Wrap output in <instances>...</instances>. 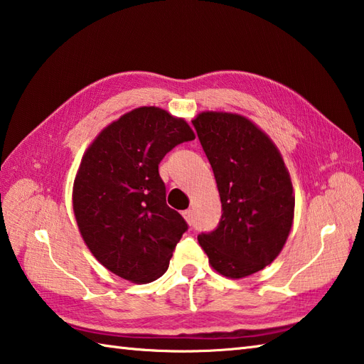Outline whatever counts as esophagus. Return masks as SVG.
Returning <instances> with one entry per match:
<instances>
[{
    "label": "esophagus",
    "mask_w": 364,
    "mask_h": 364,
    "mask_svg": "<svg viewBox=\"0 0 364 364\" xmlns=\"http://www.w3.org/2000/svg\"><path fill=\"white\" fill-rule=\"evenodd\" d=\"M182 215H183V218L188 221V223H193V210H190V209L188 210H183Z\"/></svg>",
    "instance_id": "esophagus-1"
}]
</instances>
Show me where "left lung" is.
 Returning <instances> with one entry per match:
<instances>
[{"mask_svg":"<svg viewBox=\"0 0 364 364\" xmlns=\"http://www.w3.org/2000/svg\"><path fill=\"white\" fill-rule=\"evenodd\" d=\"M213 169L221 218L198 242L209 262L228 278L262 270L291 232L295 198L284 161L272 139L247 117L205 111L195 121Z\"/></svg>","mask_w":364,"mask_h":364,"instance_id":"left-lung-1","label":"left lung"}]
</instances>
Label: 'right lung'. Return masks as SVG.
<instances>
[{
    "label": "right lung",
    "instance_id": "right-lung-1",
    "mask_svg": "<svg viewBox=\"0 0 364 364\" xmlns=\"http://www.w3.org/2000/svg\"><path fill=\"white\" fill-rule=\"evenodd\" d=\"M195 139L183 119L141 107L109 124L83 155L73 182V212L95 259L132 283L168 270L188 225L166 204L159 174L163 157Z\"/></svg>",
    "mask_w": 364,
    "mask_h": 364
}]
</instances>
